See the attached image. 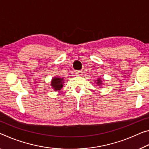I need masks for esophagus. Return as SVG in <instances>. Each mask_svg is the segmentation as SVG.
<instances>
[{
  "label": "esophagus",
  "mask_w": 149,
  "mask_h": 149,
  "mask_svg": "<svg viewBox=\"0 0 149 149\" xmlns=\"http://www.w3.org/2000/svg\"><path fill=\"white\" fill-rule=\"evenodd\" d=\"M75 74H76V75H77V76H81V75H83V72L80 70H77V71H75Z\"/></svg>",
  "instance_id": "esophagus-1"
}]
</instances>
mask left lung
<instances>
[{"mask_svg": "<svg viewBox=\"0 0 149 149\" xmlns=\"http://www.w3.org/2000/svg\"><path fill=\"white\" fill-rule=\"evenodd\" d=\"M97 81H98V82H97V84H98V85H99V86H100V84H101V80H100V79H99V80H97Z\"/></svg>", "mask_w": 149, "mask_h": 149, "instance_id": "1", "label": "left lung"}]
</instances>
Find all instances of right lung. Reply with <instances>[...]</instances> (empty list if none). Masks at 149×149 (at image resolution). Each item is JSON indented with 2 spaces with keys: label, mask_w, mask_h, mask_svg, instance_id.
<instances>
[{
  "label": "right lung",
  "mask_w": 149,
  "mask_h": 149,
  "mask_svg": "<svg viewBox=\"0 0 149 149\" xmlns=\"http://www.w3.org/2000/svg\"><path fill=\"white\" fill-rule=\"evenodd\" d=\"M63 82V78H59V77H55L52 79L51 83V86H52L53 88L54 89V90L57 91V90H60L61 88L63 87L62 84Z\"/></svg>",
  "instance_id": "right-lung-1"
}]
</instances>
